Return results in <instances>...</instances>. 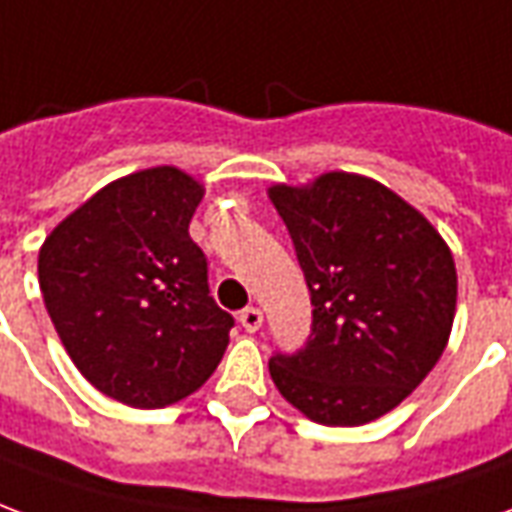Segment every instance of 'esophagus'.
Returning a JSON list of instances; mask_svg holds the SVG:
<instances>
[{
    "instance_id": "34e87169",
    "label": "esophagus",
    "mask_w": 512,
    "mask_h": 512,
    "mask_svg": "<svg viewBox=\"0 0 512 512\" xmlns=\"http://www.w3.org/2000/svg\"><path fill=\"white\" fill-rule=\"evenodd\" d=\"M262 322H264V314H262V308H256V306H248L242 314H239V325L245 328L248 333H256L259 328H262Z\"/></svg>"
}]
</instances>
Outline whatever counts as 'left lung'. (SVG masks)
Returning <instances> with one entry per match:
<instances>
[{
	"label": "left lung",
	"mask_w": 512,
	"mask_h": 512,
	"mask_svg": "<svg viewBox=\"0 0 512 512\" xmlns=\"http://www.w3.org/2000/svg\"><path fill=\"white\" fill-rule=\"evenodd\" d=\"M267 195L314 306L306 347L270 358L275 389L311 422H375L447 347L458 303L452 250L419 209L369 176L331 170Z\"/></svg>",
	"instance_id": "obj_1"
}]
</instances>
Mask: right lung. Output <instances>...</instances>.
<instances>
[{
	"label": "right lung",
	"instance_id": "right-lung-1",
	"mask_svg": "<svg viewBox=\"0 0 512 512\" xmlns=\"http://www.w3.org/2000/svg\"><path fill=\"white\" fill-rule=\"evenodd\" d=\"M204 184L159 165L110 181L38 253L43 303L90 386L132 408H165L215 372L234 317L206 284L190 239Z\"/></svg>",
	"mask_w": 512,
	"mask_h": 512
}]
</instances>
